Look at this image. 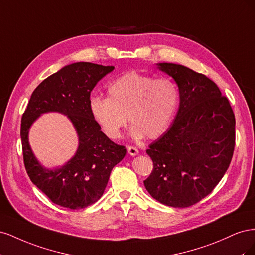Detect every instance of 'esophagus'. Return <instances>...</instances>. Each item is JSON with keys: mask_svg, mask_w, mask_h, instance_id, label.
<instances>
[{"mask_svg": "<svg viewBox=\"0 0 255 255\" xmlns=\"http://www.w3.org/2000/svg\"><path fill=\"white\" fill-rule=\"evenodd\" d=\"M128 154L129 155H132V156H135V155H137L138 153H139V151H138V149L137 148H135V146H128Z\"/></svg>", "mask_w": 255, "mask_h": 255, "instance_id": "obj_1", "label": "esophagus"}]
</instances>
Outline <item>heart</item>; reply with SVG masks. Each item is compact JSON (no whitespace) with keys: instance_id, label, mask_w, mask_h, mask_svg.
Masks as SVG:
<instances>
[{"instance_id":"b5f03b06","label":"heart","mask_w":255,"mask_h":255,"mask_svg":"<svg viewBox=\"0 0 255 255\" xmlns=\"http://www.w3.org/2000/svg\"><path fill=\"white\" fill-rule=\"evenodd\" d=\"M180 104V89L170 79H155L136 71L116 79L107 88V98L90 99L92 118L106 136L118 139L127 126L132 136L156 139L170 125Z\"/></svg>"}]
</instances>
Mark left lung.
I'll return each instance as SVG.
<instances>
[{
    "label": "left lung",
    "instance_id": "8db88e82",
    "mask_svg": "<svg viewBox=\"0 0 255 255\" xmlns=\"http://www.w3.org/2000/svg\"><path fill=\"white\" fill-rule=\"evenodd\" d=\"M174 79L180 106L171 127L146 150L153 170L143 181L158 202L188 207L210 195L227 172L235 146V116L212 80L182 65L157 64Z\"/></svg>",
    "mask_w": 255,
    "mask_h": 255
}]
</instances>
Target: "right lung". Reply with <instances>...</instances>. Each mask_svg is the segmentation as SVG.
Wrapping results in <instances>:
<instances>
[{
  "mask_svg": "<svg viewBox=\"0 0 255 255\" xmlns=\"http://www.w3.org/2000/svg\"><path fill=\"white\" fill-rule=\"evenodd\" d=\"M113 66L92 63L68 65L42 81L30 96L21 119L23 160L36 186L53 203L79 210L102 197L113 168L126 156L127 149L112 141L94 120L89 110L90 92ZM68 116L78 132L79 148L63 167L49 171L34 157L28 143V129L43 112Z\"/></svg>",
  "mask_w": 255,
  "mask_h": 255,
  "instance_id": "right-lung-1",
  "label": "right lung"
}]
</instances>
